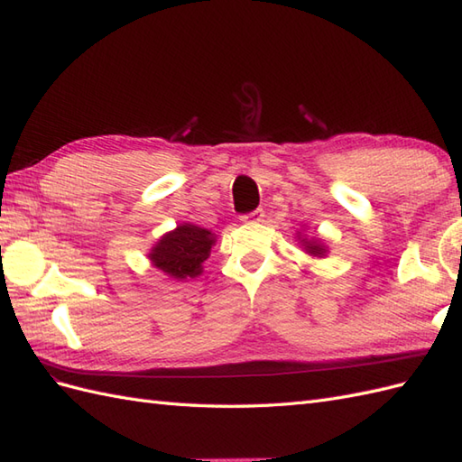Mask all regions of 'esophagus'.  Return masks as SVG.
Here are the masks:
<instances>
[{
  "instance_id": "1",
  "label": "esophagus",
  "mask_w": 462,
  "mask_h": 462,
  "mask_svg": "<svg viewBox=\"0 0 462 462\" xmlns=\"http://www.w3.org/2000/svg\"><path fill=\"white\" fill-rule=\"evenodd\" d=\"M262 218H263V210L256 208V210H252L248 214H244L242 222H262Z\"/></svg>"
}]
</instances>
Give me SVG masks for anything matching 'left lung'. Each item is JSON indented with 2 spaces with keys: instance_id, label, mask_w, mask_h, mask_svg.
<instances>
[{
  "instance_id": "1",
  "label": "left lung",
  "mask_w": 462,
  "mask_h": 462,
  "mask_svg": "<svg viewBox=\"0 0 462 462\" xmlns=\"http://www.w3.org/2000/svg\"><path fill=\"white\" fill-rule=\"evenodd\" d=\"M301 242V246L303 248H306V252L308 254H311V256H318V258H323V256H326V246H323V244L319 242V240H308V238H301L300 240Z\"/></svg>"
}]
</instances>
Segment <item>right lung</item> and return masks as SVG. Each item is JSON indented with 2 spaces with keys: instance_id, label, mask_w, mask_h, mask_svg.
<instances>
[{
  "instance_id": "right-lung-1",
  "label": "right lung",
  "mask_w": 462,
  "mask_h": 462,
  "mask_svg": "<svg viewBox=\"0 0 462 462\" xmlns=\"http://www.w3.org/2000/svg\"><path fill=\"white\" fill-rule=\"evenodd\" d=\"M214 234L200 226L180 224L154 244L149 258L154 268L174 280L196 278L202 273V263L208 260L214 246Z\"/></svg>"
}]
</instances>
